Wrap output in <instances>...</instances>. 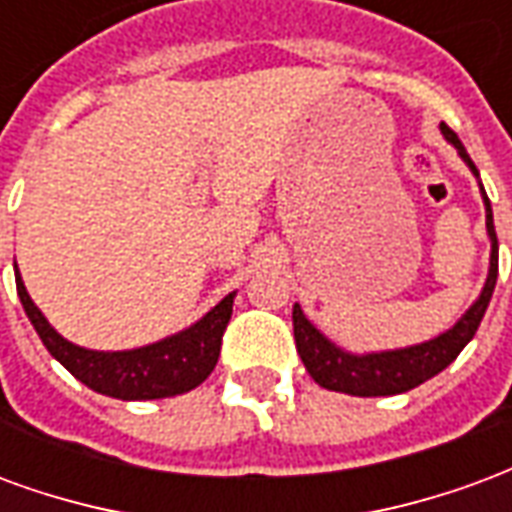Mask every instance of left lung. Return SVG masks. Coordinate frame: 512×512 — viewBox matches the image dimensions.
I'll list each match as a JSON object with an SVG mask.
<instances>
[{"label": "left lung", "instance_id": "1", "mask_svg": "<svg viewBox=\"0 0 512 512\" xmlns=\"http://www.w3.org/2000/svg\"><path fill=\"white\" fill-rule=\"evenodd\" d=\"M441 134L450 142L458 156L466 161V167L472 169V175L480 180V172L474 167V161L466 153V147L458 139V134L450 126L441 123ZM480 194H483L485 205V230L491 238V263H488V277L480 290V296L474 299L469 310L463 312L455 321L452 329L441 332L433 340L425 343L406 345V348H392V351H373V354H351L337 343H332L321 329H315L299 304H293V337H296V351H299L301 362L307 367V373L315 378V384L332 392H345L354 397H386L408 392L414 386L425 384L428 378L439 376L441 370L455 362V356L461 354L466 343L472 340L477 326L483 321L488 301L494 296L496 288V271H499V244H496L494 230V213H491V202L485 194L483 183H480Z\"/></svg>", "mask_w": 512, "mask_h": 512}]
</instances>
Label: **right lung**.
Here are the masks:
<instances>
[{
  "label": "right lung",
  "mask_w": 512,
  "mask_h": 512,
  "mask_svg": "<svg viewBox=\"0 0 512 512\" xmlns=\"http://www.w3.org/2000/svg\"><path fill=\"white\" fill-rule=\"evenodd\" d=\"M18 299L24 304L27 318L35 332L49 348V354L60 362L71 376H76L93 392L117 400H158L175 397L200 386L211 376L222 351V334L233 315L235 293H227L211 312L189 329L169 334L158 343L131 348V351H90L65 340L29 299L24 279L16 266Z\"/></svg>",
  "instance_id": "1"
}]
</instances>
